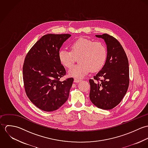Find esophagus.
<instances>
[{
    "label": "esophagus",
    "mask_w": 148,
    "mask_h": 148,
    "mask_svg": "<svg viewBox=\"0 0 148 148\" xmlns=\"http://www.w3.org/2000/svg\"><path fill=\"white\" fill-rule=\"evenodd\" d=\"M81 82L80 79H74V82L75 83H79Z\"/></svg>",
    "instance_id": "34e87169"
}]
</instances>
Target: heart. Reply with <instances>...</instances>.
Masks as SVG:
<instances>
[{"label":"heart","mask_w":148,"mask_h":148,"mask_svg":"<svg viewBox=\"0 0 148 148\" xmlns=\"http://www.w3.org/2000/svg\"><path fill=\"white\" fill-rule=\"evenodd\" d=\"M71 51L62 49L58 53L60 63L70 68L79 57L80 63L73 66L68 72L70 76L82 78L92 71H100L104 65L107 58V49L101 42L89 38H79L71 44Z\"/></svg>","instance_id":"heart-1"}]
</instances>
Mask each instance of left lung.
Returning a JSON list of instances; mask_svg holds the SVG:
<instances>
[{"instance_id": "1", "label": "left lung", "mask_w": 148, "mask_h": 148, "mask_svg": "<svg viewBox=\"0 0 148 148\" xmlns=\"http://www.w3.org/2000/svg\"><path fill=\"white\" fill-rule=\"evenodd\" d=\"M96 37L104 39L107 58L102 69L89 80V98L99 108L109 110L117 106L127 93L129 84V63L126 53L113 36L104 34Z\"/></svg>"}]
</instances>
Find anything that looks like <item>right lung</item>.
I'll use <instances>...</instances> for the list:
<instances>
[{"label": "right lung", "mask_w": 148, "mask_h": 148, "mask_svg": "<svg viewBox=\"0 0 148 148\" xmlns=\"http://www.w3.org/2000/svg\"><path fill=\"white\" fill-rule=\"evenodd\" d=\"M70 34H47L42 36L27 53L23 66L25 93L38 108L46 112L59 109L68 100L73 78L63 82L66 71L58 53Z\"/></svg>", "instance_id": "add662e5"}]
</instances>
